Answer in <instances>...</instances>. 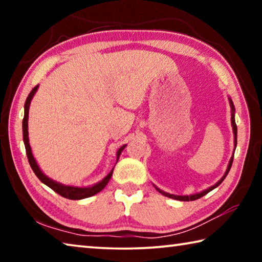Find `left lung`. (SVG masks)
I'll use <instances>...</instances> for the list:
<instances>
[{
  "label": "left lung",
  "instance_id": "obj_1",
  "mask_svg": "<svg viewBox=\"0 0 262 262\" xmlns=\"http://www.w3.org/2000/svg\"><path fill=\"white\" fill-rule=\"evenodd\" d=\"M229 101H230V106H231V111H232V114H231V125H232V129H233V135H234V149H236L237 147V125H236V121H234V106H233V103L231 98H229ZM232 162H233V155L231 159H230L229 162V165H228V168L227 171H225L224 176L222 177V179L219 181V183H216L214 186H211V187H209L206 190H203V192L201 193H198V194H193V195H173V194H168L166 192H163L162 189L157 188L156 186H155V188H156L159 193L163 194L164 196H167V198H171V199H174V200H179V201H194V200H198V199H200L202 196H205L206 194H208L210 192V190H212L214 188H216L217 186H220L222 184V181H223L225 179V177L228 176L230 168H231L232 166Z\"/></svg>",
  "mask_w": 262,
  "mask_h": 262
}]
</instances>
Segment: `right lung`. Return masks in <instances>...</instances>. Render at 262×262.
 <instances>
[{
    "label": "right lung",
    "mask_w": 262,
    "mask_h": 262,
    "mask_svg": "<svg viewBox=\"0 0 262 262\" xmlns=\"http://www.w3.org/2000/svg\"><path fill=\"white\" fill-rule=\"evenodd\" d=\"M37 90H38V85H35L32 89V91L30 92V95L28 96V98H26L25 105H24L23 140H24V144H25L26 156H28L31 168H32L33 172L35 173V176L38 177L39 180H40L41 183H43L46 186H48V187L52 188L57 194H60L61 196H63L66 199H69V200H82V199L90 198V196H92V195L99 193L101 189L105 188V186L107 185V183L110 181L111 177H112V173H113V168H112V171H111L110 173L106 176L103 180L99 181V183L95 184L94 186H90V187H75V186H67V185H62L60 183H56V181L50 179L47 176L43 174L40 168H39L38 164H37V162H35V159H34L33 155H32V151H31V147H30V143H29V132H28L29 108H30L31 100H32L33 96H34L35 92H37ZM125 148H126V144L122 145V147L118 150V152H117V162H118L119 157H120L122 150L125 149Z\"/></svg>",
    "instance_id": "add662e5"
}]
</instances>
